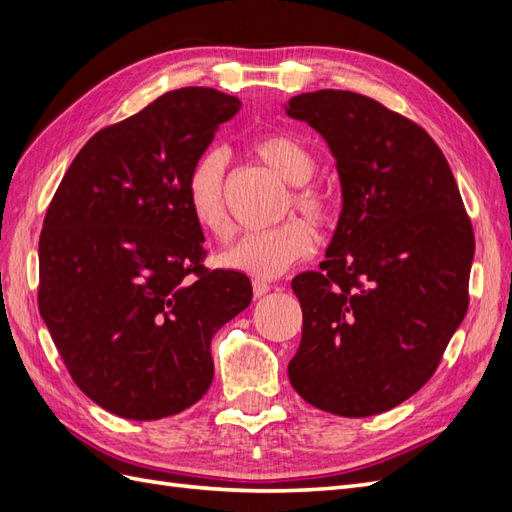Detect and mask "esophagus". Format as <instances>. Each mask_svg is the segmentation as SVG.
<instances>
[{"mask_svg": "<svg viewBox=\"0 0 512 512\" xmlns=\"http://www.w3.org/2000/svg\"><path fill=\"white\" fill-rule=\"evenodd\" d=\"M252 290H254V297H265V294L271 290V286L262 280H254Z\"/></svg>", "mask_w": 512, "mask_h": 512, "instance_id": "1", "label": "esophagus"}]
</instances>
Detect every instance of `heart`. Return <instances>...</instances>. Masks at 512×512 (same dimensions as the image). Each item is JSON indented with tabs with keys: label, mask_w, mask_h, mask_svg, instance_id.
I'll list each match as a JSON object with an SVG mask.
<instances>
[{
	"label": "heart",
	"mask_w": 512,
	"mask_h": 512,
	"mask_svg": "<svg viewBox=\"0 0 512 512\" xmlns=\"http://www.w3.org/2000/svg\"><path fill=\"white\" fill-rule=\"evenodd\" d=\"M254 153L273 168L284 181L297 185L292 192L294 207L314 224H327L331 203L318 188L303 185L316 173V158L301 141L288 134H271L254 143ZM226 153L218 147L200 153L190 168L185 194L196 224L213 237L228 235V213L224 200ZM312 250V232L301 220H288L269 230L245 232L220 252L218 262L224 269L239 271L258 280L282 275L290 265Z\"/></svg>",
	"instance_id": "heart-1"
}]
</instances>
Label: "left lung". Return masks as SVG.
Wrapping results in <instances>:
<instances>
[{
    "mask_svg": "<svg viewBox=\"0 0 512 512\" xmlns=\"http://www.w3.org/2000/svg\"><path fill=\"white\" fill-rule=\"evenodd\" d=\"M286 113L327 141L342 213L320 271L292 280L303 333L292 389L337 416L380 414L438 369L468 312L474 232L444 153L414 121L320 89Z\"/></svg>",
    "mask_w": 512,
    "mask_h": 512,
    "instance_id": "8db88e82",
    "label": "left lung"
}]
</instances>
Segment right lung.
Instances as JSON below:
<instances>
[{
    "mask_svg": "<svg viewBox=\"0 0 512 512\" xmlns=\"http://www.w3.org/2000/svg\"><path fill=\"white\" fill-rule=\"evenodd\" d=\"M241 102L168 91L89 138L40 232L38 307L76 386L132 421L207 393L211 339L252 301L250 277L209 271L185 183Z\"/></svg>",
    "mask_w": 512,
    "mask_h": 512,
    "instance_id": "add662e5",
    "label": "right lung"
}]
</instances>
